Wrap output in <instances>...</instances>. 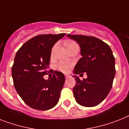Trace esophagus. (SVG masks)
Here are the masks:
<instances>
[{
  "label": "esophagus",
  "mask_w": 129,
  "mask_h": 129,
  "mask_svg": "<svg viewBox=\"0 0 129 129\" xmlns=\"http://www.w3.org/2000/svg\"><path fill=\"white\" fill-rule=\"evenodd\" d=\"M65 77H66V79H67V78H68V77H69V75H65Z\"/></svg>",
  "instance_id": "obj_1"
}]
</instances>
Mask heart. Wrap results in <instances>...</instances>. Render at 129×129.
I'll use <instances>...</instances> for the list:
<instances>
[{
    "label": "heart",
    "instance_id": "1",
    "mask_svg": "<svg viewBox=\"0 0 129 129\" xmlns=\"http://www.w3.org/2000/svg\"><path fill=\"white\" fill-rule=\"evenodd\" d=\"M76 43L74 42H69L68 44V47L70 46H72L73 44H75ZM57 47V45H55L53 48H52V55L54 54V51H55V48ZM71 66L72 65L69 63H66V62H63V61H61V62L59 63L58 66H57V68L59 69L60 71L63 72H69V70H70V68H71Z\"/></svg>",
    "mask_w": 129,
    "mask_h": 129
}]
</instances>
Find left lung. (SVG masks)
Wrapping results in <instances>:
<instances>
[{
    "label": "left lung",
    "instance_id": "left-lung-1",
    "mask_svg": "<svg viewBox=\"0 0 129 129\" xmlns=\"http://www.w3.org/2000/svg\"><path fill=\"white\" fill-rule=\"evenodd\" d=\"M79 44L82 57L74 68L75 75L86 72L87 78L80 80L74 75L76 85L73 89L78 104L94 107L101 103L111 89L115 75V57L108 44L97 38L68 34Z\"/></svg>",
    "mask_w": 129,
    "mask_h": 129
}]
</instances>
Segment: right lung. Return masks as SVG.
Wrapping results in <instances>:
<instances>
[{
	"label": "right lung",
	"instance_id": "1",
	"mask_svg": "<svg viewBox=\"0 0 129 129\" xmlns=\"http://www.w3.org/2000/svg\"><path fill=\"white\" fill-rule=\"evenodd\" d=\"M66 34H43L28 40L16 54L12 67L14 85L24 102L31 108L46 111L59 101L64 75L54 71L46 80L52 48Z\"/></svg>",
	"mask_w": 129,
	"mask_h": 129
}]
</instances>
